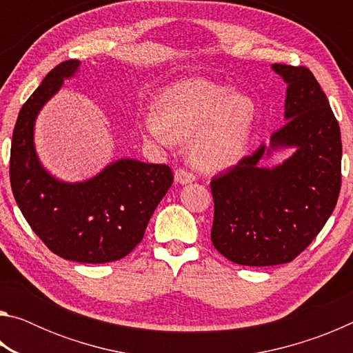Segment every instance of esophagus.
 <instances>
[{
    "instance_id": "1",
    "label": "esophagus",
    "mask_w": 353,
    "mask_h": 353,
    "mask_svg": "<svg viewBox=\"0 0 353 353\" xmlns=\"http://www.w3.org/2000/svg\"><path fill=\"white\" fill-rule=\"evenodd\" d=\"M174 179H176L177 183L187 185V183L194 182L196 181V176L193 174V172H188V171L179 168V170L174 171Z\"/></svg>"
}]
</instances>
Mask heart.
I'll use <instances>...</instances> for the list:
<instances>
[{"label": "heart", "mask_w": 353, "mask_h": 353, "mask_svg": "<svg viewBox=\"0 0 353 353\" xmlns=\"http://www.w3.org/2000/svg\"><path fill=\"white\" fill-rule=\"evenodd\" d=\"M255 119L256 107L249 97L210 81L190 79L166 88L159 97L157 113H146L141 128L162 146L191 139L194 163L214 171L246 155Z\"/></svg>", "instance_id": "b5f03b06"}]
</instances>
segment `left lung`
<instances>
[{"label": "left lung", "mask_w": 353, "mask_h": 353, "mask_svg": "<svg viewBox=\"0 0 353 353\" xmlns=\"http://www.w3.org/2000/svg\"><path fill=\"white\" fill-rule=\"evenodd\" d=\"M271 68L286 83L285 126L210 183L213 246L244 266L294 260L330 218L341 188V132L325 93L307 68ZM283 148L293 154L282 164L261 165Z\"/></svg>", "instance_id": "1"}]
</instances>
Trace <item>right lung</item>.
<instances>
[{
	"instance_id": "add662e5",
	"label": "right lung",
	"mask_w": 353,
	"mask_h": 353,
	"mask_svg": "<svg viewBox=\"0 0 353 353\" xmlns=\"http://www.w3.org/2000/svg\"><path fill=\"white\" fill-rule=\"evenodd\" d=\"M79 67V61L57 65L21 107L12 135L10 185L23 216L48 249L65 260L109 263L132 252L143 240L171 187L172 171L126 157L85 181L65 182L41 165L34 143L35 121Z\"/></svg>"
}]
</instances>
